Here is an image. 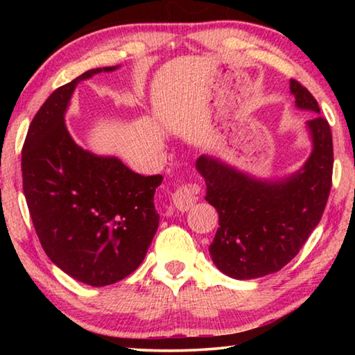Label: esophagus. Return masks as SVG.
Here are the masks:
<instances>
[{
    "mask_svg": "<svg viewBox=\"0 0 355 355\" xmlns=\"http://www.w3.org/2000/svg\"><path fill=\"white\" fill-rule=\"evenodd\" d=\"M197 200V188L192 184H180L178 188L172 192V202L180 211H188Z\"/></svg>",
    "mask_w": 355,
    "mask_h": 355,
    "instance_id": "obj_1",
    "label": "esophagus"
}]
</instances>
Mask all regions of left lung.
Listing matches in <instances>:
<instances>
[{
  "instance_id": "left-lung-1",
  "label": "left lung",
  "mask_w": 355,
  "mask_h": 355,
  "mask_svg": "<svg viewBox=\"0 0 355 355\" xmlns=\"http://www.w3.org/2000/svg\"><path fill=\"white\" fill-rule=\"evenodd\" d=\"M290 89L297 107L316 112L307 122L313 152L297 173L271 183L211 156L202 155L196 163L207 183L205 199L219 213L209 254L228 277L248 280L280 271L299 254L326 208L332 188V131L309 89L296 80Z\"/></svg>"
}]
</instances>
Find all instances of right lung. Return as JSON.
<instances>
[{"label": "right lung", "mask_w": 355, "mask_h": 355, "mask_svg": "<svg viewBox=\"0 0 355 355\" xmlns=\"http://www.w3.org/2000/svg\"><path fill=\"white\" fill-rule=\"evenodd\" d=\"M112 70H87L58 87L34 116L21 152L23 192L42 248L65 274L91 286L135 272L159 222L153 196L163 175L144 177L117 158L95 156L65 128L76 84Z\"/></svg>", "instance_id": "obj_1"}]
</instances>
